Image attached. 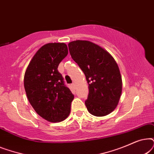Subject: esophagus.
Returning a JSON list of instances; mask_svg holds the SVG:
<instances>
[{"instance_id": "34e87169", "label": "esophagus", "mask_w": 154, "mask_h": 154, "mask_svg": "<svg viewBox=\"0 0 154 154\" xmlns=\"http://www.w3.org/2000/svg\"><path fill=\"white\" fill-rule=\"evenodd\" d=\"M71 85H72V87H73V88H75V83H73L72 84H71Z\"/></svg>"}]
</instances>
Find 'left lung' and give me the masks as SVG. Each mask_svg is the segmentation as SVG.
Instances as JSON below:
<instances>
[{
    "label": "left lung",
    "instance_id": "8db88e82",
    "mask_svg": "<svg viewBox=\"0 0 154 154\" xmlns=\"http://www.w3.org/2000/svg\"><path fill=\"white\" fill-rule=\"evenodd\" d=\"M71 57L85 75L89 94L85 104L95 116L111 113L119 104L122 79L117 63L104 48L88 41L69 43Z\"/></svg>",
    "mask_w": 154,
    "mask_h": 154
}]
</instances>
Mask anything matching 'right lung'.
I'll list each match as a JSON object with an SVG mask.
<instances>
[{
    "label": "right lung",
    "instance_id": "add662e5",
    "mask_svg": "<svg viewBox=\"0 0 154 154\" xmlns=\"http://www.w3.org/2000/svg\"><path fill=\"white\" fill-rule=\"evenodd\" d=\"M67 54L64 43L45 44L33 57L24 74V89L31 105L40 116L52 123L69 116L74 98L57 70Z\"/></svg>",
    "mask_w": 154,
    "mask_h": 154
}]
</instances>
